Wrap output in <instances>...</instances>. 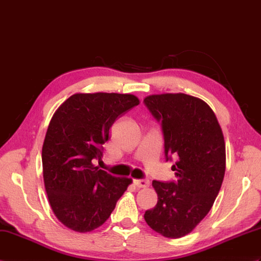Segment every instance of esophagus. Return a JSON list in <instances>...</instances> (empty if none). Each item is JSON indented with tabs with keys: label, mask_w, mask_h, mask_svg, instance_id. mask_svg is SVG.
Instances as JSON below:
<instances>
[{
	"label": "esophagus",
	"mask_w": 261,
	"mask_h": 261,
	"mask_svg": "<svg viewBox=\"0 0 261 261\" xmlns=\"http://www.w3.org/2000/svg\"><path fill=\"white\" fill-rule=\"evenodd\" d=\"M133 184H135L138 188H147V187H149V185H150L149 180H147V179L135 180V181H133Z\"/></svg>",
	"instance_id": "obj_1"
}]
</instances>
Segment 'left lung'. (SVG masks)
<instances>
[{
  "instance_id": "1",
  "label": "left lung",
  "mask_w": 261,
  "mask_h": 261,
  "mask_svg": "<svg viewBox=\"0 0 261 261\" xmlns=\"http://www.w3.org/2000/svg\"><path fill=\"white\" fill-rule=\"evenodd\" d=\"M161 125L166 161L172 155L175 181H152L158 195L144 220L167 238L191 232L208 215L226 170V145L214 111L204 101L185 93L149 95L143 100Z\"/></svg>"
}]
</instances>
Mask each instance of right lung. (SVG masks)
Masks as SVG:
<instances>
[{
  "label": "right lung",
  "instance_id": "obj_1",
  "mask_svg": "<svg viewBox=\"0 0 261 261\" xmlns=\"http://www.w3.org/2000/svg\"><path fill=\"white\" fill-rule=\"evenodd\" d=\"M139 105L132 94L76 93L53 114L42 148L48 202L65 227L92 231L107 221L132 182L93 165L118 118Z\"/></svg>",
  "mask_w": 261,
  "mask_h": 261
}]
</instances>
